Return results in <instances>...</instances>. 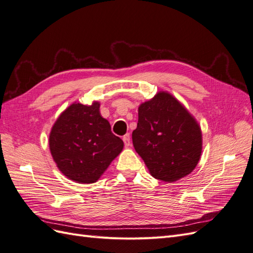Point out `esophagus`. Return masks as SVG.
Segmentation results:
<instances>
[{
	"mask_svg": "<svg viewBox=\"0 0 253 253\" xmlns=\"http://www.w3.org/2000/svg\"><path fill=\"white\" fill-rule=\"evenodd\" d=\"M124 142H125V145L126 147L127 148V147H129V145H131V137H129V134H126L125 136H124Z\"/></svg>",
	"mask_w": 253,
	"mask_h": 253,
	"instance_id": "obj_1",
	"label": "esophagus"
}]
</instances>
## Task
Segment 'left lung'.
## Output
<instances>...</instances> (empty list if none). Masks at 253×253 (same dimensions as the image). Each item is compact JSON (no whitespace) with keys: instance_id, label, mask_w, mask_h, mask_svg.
<instances>
[{"instance_id":"obj_1","label":"left lung","mask_w":253,"mask_h":253,"mask_svg":"<svg viewBox=\"0 0 253 253\" xmlns=\"http://www.w3.org/2000/svg\"><path fill=\"white\" fill-rule=\"evenodd\" d=\"M132 139L151 175L159 180L173 182L185 177L200 162L201 127L185 106L167 91H159L139 105Z\"/></svg>"}]
</instances>
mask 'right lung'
Listing matches in <instances>:
<instances>
[{
    "instance_id": "right-lung-1",
    "label": "right lung",
    "mask_w": 253,
    "mask_h": 253,
    "mask_svg": "<svg viewBox=\"0 0 253 253\" xmlns=\"http://www.w3.org/2000/svg\"><path fill=\"white\" fill-rule=\"evenodd\" d=\"M100 103H73L60 115L49 134V149L58 169L80 183L96 182L124 149L111 131Z\"/></svg>"
}]
</instances>
